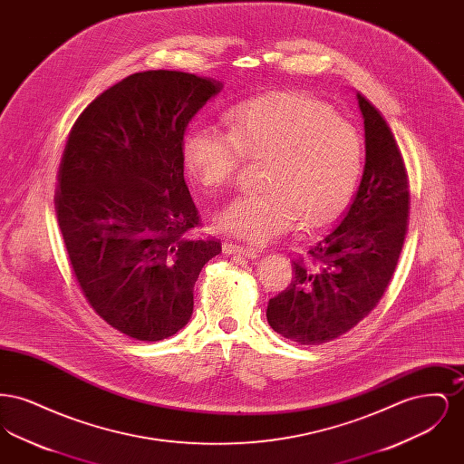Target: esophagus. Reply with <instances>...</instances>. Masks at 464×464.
<instances>
[{
    "instance_id": "1",
    "label": "esophagus",
    "mask_w": 464,
    "mask_h": 464,
    "mask_svg": "<svg viewBox=\"0 0 464 464\" xmlns=\"http://www.w3.org/2000/svg\"><path fill=\"white\" fill-rule=\"evenodd\" d=\"M222 252H224L226 256H243V257H248V259L257 257V250L231 242H226L222 245Z\"/></svg>"
}]
</instances>
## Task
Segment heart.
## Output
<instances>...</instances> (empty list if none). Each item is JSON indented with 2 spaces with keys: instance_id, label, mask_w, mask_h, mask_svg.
Listing matches in <instances>:
<instances>
[{
  "instance_id": "b5f03b06",
  "label": "heart",
  "mask_w": 464,
  "mask_h": 464,
  "mask_svg": "<svg viewBox=\"0 0 464 464\" xmlns=\"http://www.w3.org/2000/svg\"><path fill=\"white\" fill-rule=\"evenodd\" d=\"M229 132L195 123L182 137V163L205 189L227 186L243 158H265L263 193L240 195L214 224L229 237L266 245L304 218L329 222L344 208L362 167V139L331 106L301 92H273L226 112Z\"/></svg>"
}]
</instances>
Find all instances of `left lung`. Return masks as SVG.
<instances>
[{
  "mask_svg": "<svg viewBox=\"0 0 464 464\" xmlns=\"http://www.w3.org/2000/svg\"><path fill=\"white\" fill-rule=\"evenodd\" d=\"M356 99L365 130L358 191L308 257L294 261L290 285L266 311L273 331L306 346L352 331L377 306L407 235L411 195L397 140L381 112Z\"/></svg>",
  "mask_w": 464,
  "mask_h": 464,
  "instance_id": "obj_1",
  "label": "left lung"
}]
</instances>
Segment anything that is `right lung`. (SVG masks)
I'll return each mask as SVG.
<instances>
[{
    "instance_id": "right-lung-1",
    "label": "right lung",
    "mask_w": 464,
    "mask_h": 464,
    "mask_svg": "<svg viewBox=\"0 0 464 464\" xmlns=\"http://www.w3.org/2000/svg\"><path fill=\"white\" fill-rule=\"evenodd\" d=\"M222 83L144 71L102 92L67 137L55 193L74 276L111 327L161 341L193 314L201 267L221 254L193 240L199 224L184 180L182 137Z\"/></svg>"
}]
</instances>
